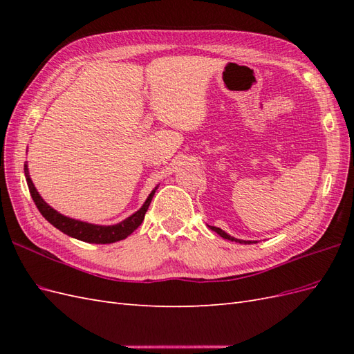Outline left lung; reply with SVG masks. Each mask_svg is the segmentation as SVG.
<instances>
[{"mask_svg": "<svg viewBox=\"0 0 354 354\" xmlns=\"http://www.w3.org/2000/svg\"><path fill=\"white\" fill-rule=\"evenodd\" d=\"M211 230H214V232H216V233H218L220 234V236L221 238H224V239H227V241H232V242H238V243H257L255 241H242V239H238V238H233V236H230V234H227L226 232H224V230H221V229H218V227H214V226H208Z\"/></svg>", "mask_w": 354, "mask_h": 354, "instance_id": "obj_1", "label": "left lung"}]
</instances>
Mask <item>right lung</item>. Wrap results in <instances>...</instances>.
<instances>
[{"label":"right lung","mask_w":354,"mask_h":354,"mask_svg":"<svg viewBox=\"0 0 354 354\" xmlns=\"http://www.w3.org/2000/svg\"><path fill=\"white\" fill-rule=\"evenodd\" d=\"M25 177H26V183L30 192V196L34 199L37 208L42 214L50 224H53L56 229L63 232L71 238H75L82 242H88V243H113L118 241H122L140 226L145 220V214L151 205L152 198L155 195V192L158 186L151 192V195L147 196L142 208L131 214L130 217H127L125 220L111 224V226H102V224H91L87 221H81V220H75L68 216H63L59 211H56L53 207H50L48 203L41 198L38 194L37 187L32 183V178L29 176V169H28V162H25Z\"/></svg>","instance_id":"1"}]
</instances>
